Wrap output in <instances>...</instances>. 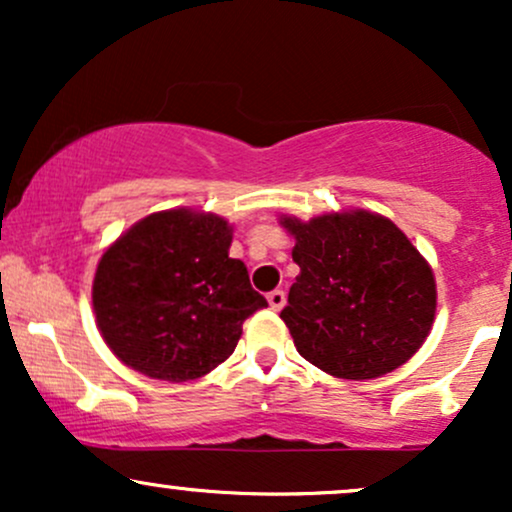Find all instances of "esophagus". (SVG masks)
<instances>
[{"instance_id": "obj_1", "label": "esophagus", "mask_w": 512, "mask_h": 512, "mask_svg": "<svg viewBox=\"0 0 512 512\" xmlns=\"http://www.w3.org/2000/svg\"><path fill=\"white\" fill-rule=\"evenodd\" d=\"M267 301H269V308H272V310H276V313H279V310L284 308V305H286V293L276 289V291L269 293Z\"/></svg>"}]
</instances>
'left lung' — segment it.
<instances>
[{"mask_svg": "<svg viewBox=\"0 0 512 512\" xmlns=\"http://www.w3.org/2000/svg\"><path fill=\"white\" fill-rule=\"evenodd\" d=\"M281 226L301 267L281 320L305 361L344 380H373L407 363L436 317L433 269L385 216L334 211Z\"/></svg>", "mask_w": 512, "mask_h": 512, "instance_id": "left-lung-1", "label": "left lung"}]
</instances>
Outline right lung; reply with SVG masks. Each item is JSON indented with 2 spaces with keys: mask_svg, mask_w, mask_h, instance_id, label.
<instances>
[{
  "mask_svg": "<svg viewBox=\"0 0 512 512\" xmlns=\"http://www.w3.org/2000/svg\"><path fill=\"white\" fill-rule=\"evenodd\" d=\"M233 228L216 214H149L103 252L93 276V313L125 366L185 383L236 351L243 322L267 305L248 267L228 257Z\"/></svg>",
  "mask_w": 512,
  "mask_h": 512,
  "instance_id": "obj_1",
  "label": "right lung"
}]
</instances>
